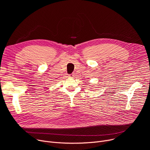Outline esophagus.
<instances>
[{"label":"esophagus","mask_w":150,"mask_h":150,"mask_svg":"<svg viewBox=\"0 0 150 150\" xmlns=\"http://www.w3.org/2000/svg\"><path fill=\"white\" fill-rule=\"evenodd\" d=\"M74 76V74H70V75H69V77H70V78H73Z\"/></svg>","instance_id":"obj_1"}]
</instances>
